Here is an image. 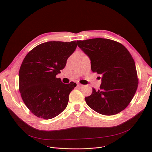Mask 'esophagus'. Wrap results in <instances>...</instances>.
<instances>
[{
	"label": "esophagus",
	"mask_w": 152,
	"mask_h": 152,
	"mask_svg": "<svg viewBox=\"0 0 152 152\" xmlns=\"http://www.w3.org/2000/svg\"><path fill=\"white\" fill-rule=\"evenodd\" d=\"M83 86H84L83 85L80 84V83H77V86H78V87H79V88H83Z\"/></svg>",
	"instance_id": "obj_1"
}]
</instances>
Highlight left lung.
Wrapping results in <instances>:
<instances>
[{
  "instance_id": "8db88e82",
  "label": "left lung",
  "mask_w": 152,
  "mask_h": 152,
  "mask_svg": "<svg viewBox=\"0 0 152 152\" xmlns=\"http://www.w3.org/2000/svg\"><path fill=\"white\" fill-rule=\"evenodd\" d=\"M77 42L90 58L91 70L102 76L100 90L93 88L92 94L85 98L86 104L102 115L120 113L131 102L138 87L132 55L121 43L110 39L96 38Z\"/></svg>"
}]
</instances>
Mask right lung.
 I'll return each instance as SVG.
<instances>
[{
	"label": "right lung",
	"instance_id": "1",
	"mask_svg": "<svg viewBox=\"0 0 152 152\" xmlns=\"http://www.w3.org/2000/svg\"><path fill=\"white\" fill-rule=\"evenodd\" d=\"M76 48V41H49L35 47L23 59L19 70V91L26 106L37 117L51 119L66 108L76 83H63L56 76Z\"/></svg>",
	"mask_w": 152,
	"mask_h": 152
}]
</instances>
